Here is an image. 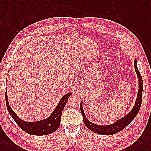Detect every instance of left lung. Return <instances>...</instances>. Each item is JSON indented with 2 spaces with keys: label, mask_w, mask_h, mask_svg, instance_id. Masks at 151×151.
Listing matches in <instances>:
<instances>
[{
  "label": "left lung",
  "mask_w": 151,
  "mask_h": 151,
  "mask_svg": "<svg viewBox=\"0 0 151 151\" xmlns=\"http://www.w3.org/2000/svg\"><path fill=\"white\" fill-rule=\"evenodd\" d=\"M134 66L136 73H137L138 79V91L137 93V100H136L135 104L133 108L131 110V111L127 113L126 116H124L122 118L116 120V122H114L112 124L107 125V126H99L95 124L90 122L84 115V110L83 108V101H81L80 104V109L81 111L83 118V122L85 124V126L89 129L90 130L92 131L94 133H96L102 135H111L115 133H119L120 131L127 127L129 124L132 120H133L136 116L137 115L139 110L140 109V106L142 104V91H143V80L142 76L139 73L138 67H137V60L134 59Z\"/></svg>",
  "instance_id": "8db88e82"
}]
</instances>
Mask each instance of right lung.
Listing matches in <instances>:
<instances>
[{
  "label": "right lung",
  "instance_id": "1",
  "mask_svg": "<svg viewBox=\"0 0 151 151\" xmlns=\"http://www.w3.org/2000/svg\"><path fill=\"white\" fill-rule=\"evenodd\" d=\"M7 90L6 91V102L7 108L15 122L22 129L32 135H47L54 133L60 127L62 111L68 101L72 93H68L61 99L58 104L48 118L35 122H26L19 118L9 106Z\"/></svg>",
  "mask_w": 151,
  "mask_h": 151
}]
</instances>
